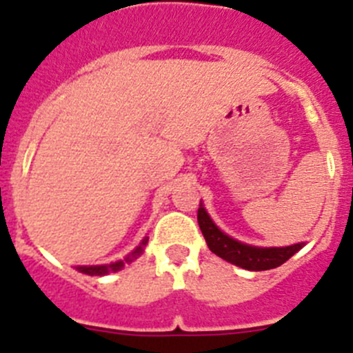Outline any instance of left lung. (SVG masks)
Wrapping results in <instances>:
<instances>
[{"label":"left lung","instance_id":"left-lung-1","mask_svg":"<svg viewBox=\"0 0 353 353\" xmlns=\"http://www.w3.org/2000/svg\"><path fill=\"white\" fill-rule=\"evenodd\" d=\"M198 224L212 252H215L223 260L248 270L276 269L286 260H290L304 245L295 244L288 245V248H254V245L242 244L239 240H233L232 236L224 235L219 228L212 223L203 207L198 208Z\"/></svg>","mask_w":353,"mask_h":353}]
</instances>
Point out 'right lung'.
I'll list each match as a JSON object with an SVG mask.
<instances>
[{
  "instance_id": "add662e5",
  "label": "right lung",
  "mask_w": 353,
  "mask_h": 353,
  "mask_svg": "<svg viewBox=\"0 0 353 353\" xmlns=\"http://www.w3.org/2000/svg\"><path fill=\"white\" fill-rule=\"evenodd\" d=\"M146 242H148V239L143 240L141 245L134 249V251L130 252V254L125 258V260L114 261V263H111V265H95V267H77V270H79V272H83V274H90V276H105V274H109V272H118V270L123 269V265L129 263V261H132L134 258H138L139 254H141L143 248H145V245H146Z\"/></svg>"
}]
</instances>
